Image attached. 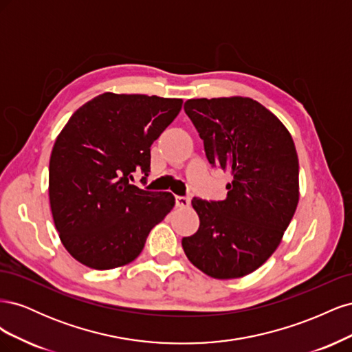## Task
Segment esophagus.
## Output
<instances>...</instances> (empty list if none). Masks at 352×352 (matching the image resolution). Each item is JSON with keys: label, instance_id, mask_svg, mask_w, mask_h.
Here are the masks:
<instances>
[{"label": "esophagus", "instance_id": "esophagus-1", "mask_svg": "<svg viewBox=\"0 0 352 352\" xmlns=\"http://www.w3.org/2000/svg\"><path fill=\"white\" fill-rule=\"evenodd\" d=\"M175 202H176V207H179V208H188L190 204L189 198H185V197H176Z\"/></svg>", "mask_w": 352, "mask_h": 352}]
</instances>
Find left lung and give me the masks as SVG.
<instances>
[{
	"label": "left lung",
	"instance_id": "obj_1",
	"mask_svg": "<svg viewBox=\"0 0 352 352\" xmlns=\"http://www.w3.org/2000/svg\"><path fill=\"white\" fill-rule=\"evenodd\" d=\"M184 109L208 163L232 176L223 201L192 199L199 228L182 239L184 251L211 278H242L278 248L296 210L300 166L292 136L251 98H197Z\"/></svg>",
	"mask_w": 352,
	"mask_h": 352
}]
</instances>
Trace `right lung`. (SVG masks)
Returning a JSON list of instances; mask_svg holds the SVG:
<instances>
[{"mask_svg":"<svg viewBox=\"0 0 352 352\" xmlns=\"http://www.w3.org/2000/svg\"><path fill=\"white\" fill-rule=\"evenodd\" d=\"M182 100L105 92L83 104L50 158V204L60 239L91 269L120 267L141 254L151 229L175 206L170 192L135 185L150 173L151 145Z\"/></svg>","mask_w":352,"mask_h":352,"instance_id":"obj_1","label":"right lung"}]
</instances>
